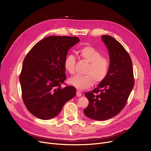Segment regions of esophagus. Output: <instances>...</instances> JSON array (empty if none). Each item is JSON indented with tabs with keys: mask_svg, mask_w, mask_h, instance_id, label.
Listing matches in <instances>:
<instances>
[{
	"mask_svg": "<svg viewBox=\"0 0 151 151\" xmlns=\"http://www.w3.org/2000/svg\"><path fill=\"white\" fill-rule=\"evenodd\" d=\"M82 96V93L80 91H77L76 92V96L77 97H81Z\"/></svg>",
	"mask_w": 151,
	"mask_h": 151,
	"instance_id": "esophagus-1",
	"label": "esophagus"
}]
</instances>
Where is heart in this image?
Listing matches in <instances>:
<instances>
[{"mask_svg": "<svg viewBox=\"0 0 151 151\" xmlns=\"http://www.w3.org/2000/svg\"><path fill=\"white\" fill-rule=\"evenodd\" d=\"M80 56L89 63L86 67L85 75H75L71 77L69 83L79 90L88 89L92 86L93 81L96 83H100L106 78L110 67L109 59L101 56V52L91 46L82 47L78 50ZM76 63L75 57L73 54H68L63 61V66L66 71L70 74L75 73Z\"/></svg>", "mask_w": 151, "mask_h": 151, "instance_id": "heart-1", "label": "heart"}]
</instances>
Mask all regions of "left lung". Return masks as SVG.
Returning <instances> with one entry per match:
<instances>
[{
    "label": "left lung",
    "instance_id": "8db88e82",
    "mask_svg": "<svg viewBox=\"0 0 151 151\" xmlns=\"http://www.w3.org/2000/svg\"><path fill=\"white\" fill-rule=\"evenodd\" d=\"M101 39L108 49V74L97 88L85 93L89 105L84 114L92 119L107 120L119 113L125 106L134 86L132 59L124 46L109 35Z\"/></svg>",
    "mask_w": 151,
    "mask_h": 151
}]
</instances>
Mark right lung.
Wrapping results in <instances>:
<instances>
[{
  "label": "right lung",
  "mask_w": 151,
  "mask_h": 151,
  "mask_svg": "<svg viewBox=\"0 0 151 151\" xmlns=\"http://www.w3.org/2000/svg\"><path fill=\"white\" fill-rule=\"evenodd\" d=\"M78 42L77 37L50 36L37 43L26 55L19 81L24 104L34 116L50 119L75 96L73 86H61L66 79L63 61Z\"/></svg>",
  "instance_id": "right-lung-1"
}]
</instances>
